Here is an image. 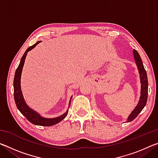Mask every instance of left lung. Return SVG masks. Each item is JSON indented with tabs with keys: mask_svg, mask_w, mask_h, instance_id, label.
Returning <instances> with one entry per match:
<instances>
[{
	"mask_svg": "<svg viewBox=\"0 0 158 158\" xmlns=\"http://www.w3.org/2000/svg\"><path fill=\"white\" fill-rule=\"evenodd\" d=\"M133 56L135 58V60L136 65L138 68L139 74L140 83H141V95L139 98V100L136 107L134 110L131 112L129 116L127 118V123L133 121L135 118L139 115V114L142 111L144 106L146 105L147 98H148V78H147L146 72L144 69L142 60L140 57L139 53L135 49L133 50Z\"/></svg>",
	"mask_w": 158,
	"mask_h": 158,
	"instance_id": "8db88e82",
	"label": "left lung"
}]
</instances>
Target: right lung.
Instances as JSON below:
<instances>
[{
    "label": "right lung",
    "instance_id": "add662e5",
    "mask_svg": "<svg viewBox=\"0 0 158 158\" xmlns=\"http://www.w3.org/2000/svg\"><path fill=\"white\" fill-rule=\"evenodd\" d=\"M41 41L37 42L35 44H33V46L28 47L25 53H23V56L21 58V61L19 65L18 68L16 69L15 78H14V97H15V101L17 105V107L20 111V112L24 116L28 121H30L31 123L36 125H40V126H52V125H56L60 122L62 120H63L66 117L68 113V110H67L65 114H63L61 116L56 118H44L40 114L37 113L36 111L32 109L30 106H29L27 104H26V101L23 98V96L22 94V91L21 89V73H22V69L23 65L25 63V59L27 56V53L30 52L33 48L37 46ZM73 98V96H71L70 100L69 102V107L70 106L71 100Z\"/></svg>",
    "mask_w": 158,
    "mask_h": 158
}]
</instances>
